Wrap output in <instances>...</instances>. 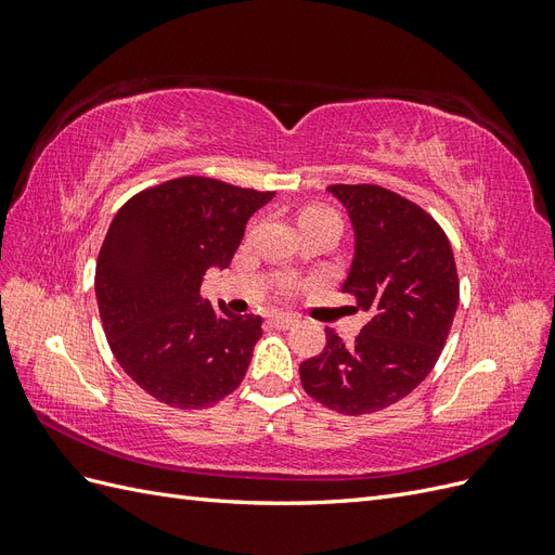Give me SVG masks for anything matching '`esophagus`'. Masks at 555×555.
<instances>
[{"instance_id": "34e87169", "label": "esophagus", "mask_w": 555, "mask_h": 555, "mask_svg": "<svg viewBox=\"0 0 555 555\" xmlns=\"http://www.w3.org/2000/svg\"><path fill=\"white\" fill-rule=\"evenodd\" d=\"M268 322H271L278 328H292L298 322V319L294 314H287V312H275V314H271V319H268Z\"/></svg>"}]
</instances>
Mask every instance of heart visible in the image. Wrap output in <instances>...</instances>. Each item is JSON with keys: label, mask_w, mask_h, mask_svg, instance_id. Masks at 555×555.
Returning a JSON list of instances; mask_svg holds the SVG:
<instances>
[{"label": "heart", "mask_w": 555, "mask_h": 555, "mask_svg": "<svg viewBox=\"0 0 555 555\" xmlns=\"http://www.w3.org/2000/svg\"><path fill=\"white\" fill-rule=\"evenodd\" d=\"M314 217H335L331 210H324V208H310L304 212V217H300V222L304 220H314Z\"/></svg>", "instance_id": "obj_1"}]
</instances>
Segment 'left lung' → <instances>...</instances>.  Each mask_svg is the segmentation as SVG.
Here are the masks:
<instances>
[{
  "mask_svg": "<svg viewBox=\"0 0 555 555\" xmlns=\"http://www.w3.org/2000/svg\"><path fill=\"white\" fill-rule=\"evenodd\" d=\"M354 227L343 292L371 312L354 345L326 328V347L300 363V384L324 408L373 414L412 393L438 363L459 308L449 238L433 217L379 184H331Z\"/></svg>",
  "mask_w": 555,
  "mask_h": 555,
  "instance_id": "left-lung-1",
  "label": "left lung"
}]
</instances>
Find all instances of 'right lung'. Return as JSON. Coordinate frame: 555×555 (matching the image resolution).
<instances>
[{"label": "right lung", "mask_w": 555, "mask_h": 555, "mask_svg": "<svg viewBox=\"0 0 555 555\" xmlns=\"http://www.w3.org/2000/svg\"><path fill=\"white\" fill-rule=\"evenodd\" d=\"M275 192L184 176L131 196L96 259L94 292L113 357L169 408L204 410L236 391L261 317L215 310L208 268H227L251 215Z\"/></svg>", "instance_id": "obj_1"}]
</instances>
